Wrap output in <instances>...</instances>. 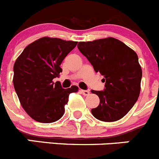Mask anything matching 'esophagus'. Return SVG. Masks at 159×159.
I'll return each mask as SVG.
<instances>
[{
    "label": "esophagus",
    "mask_w": 159,
    "mask_h": 159,
    "mask_svg": "<svg viewBox=\"0 0 159 159\" xmlns=\"http://www.w3.org/2000/svg\"><path fill=\"white\" fill-rule=\"evenodd\" d=\"M80 92L83 93V94L85 95V96H87V95L90 94V91L87 90H81Z\"/></svg>",
    "instance_id": "34e87169"
}]
</instances>
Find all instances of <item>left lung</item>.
<instances>
[{"instance_id":"8db88e82","label":"left lung","mask_w":159,"mask_h":159,"mask_svg":"<svg viewBox=\"0 0 159 159\" xmlns=\"http://www.w3.org/2000/svg\"><path fill=\"white\" fill-rule=\"evenodd\" d=\"M78 49L105 78V90H91L100 104L91 113L98 120L122 119L137 102L140 92L142 70L134 50L112 37L79 42Z\"/></svg>"}]
</instances>
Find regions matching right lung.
<instances>
[{
    "label": "right lung",
    "instance_id": "1",
    "mask_svg": "<svg viewBox=\"0 0 159 159\" xmlns=\"http://www.w3.org/2000/svg\"><path fill=\"white\" fill-rule=\"evenodd\" d=\"M77 42L42 37L29 44L15 62L13 85L21 105L34 120L51 123L61 119L69 95L78 87H61L53 82L62 69L64 58Z\"/></svg>",
    "mask_w": 159,
    "mask_h": 159
}]
</instances>
